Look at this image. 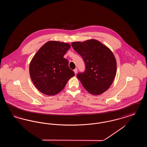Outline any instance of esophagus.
I'll return each mask as SVG.
<instances>
[{"label": "esophagus", "instance_id": "1", "mask_svg": "<svg viewBox=\"0 0 147 147\" xmlns=\"http://www.w3.org/2000/svg\"><path fill=\"white\" fill-rule=\"evenodd\" d=\"M74 72L75 74H77V72H78V69H77V68H76V69L74 70Z\"/></svg>", "mask_w": 147, "mask_h": 147}]
</instances>
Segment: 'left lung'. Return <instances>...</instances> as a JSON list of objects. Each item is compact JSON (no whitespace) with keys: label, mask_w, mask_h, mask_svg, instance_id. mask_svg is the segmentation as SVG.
<instances>
[{"label":"left lung","mask_w":147,"mask_h":147,"mask_svg":"<svg viewBox=\"0 0 147 147\" xmlns=\"http://www.w3.org/2000/svg\"><path fill=\"white\" fill-rule=\"evenodd\" d=\"M71 46L84 59L85 70L77 78L90 94L100 95L110 88L117 70L116 60L112 51L96 40L73 42Z\"/></svg>","instance_id":"8db88e82"}]
</instances>
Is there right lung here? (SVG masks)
<instances>
[{
    "instance_id": "right-lung-1",
    "label": "right lung",
    "mask_w": 147,
    "mask_h": 147,
    "mask_svg": "<svg viewBox=\"0 0 147 147\" xmlns=\"http://www.w3.org/2000/svg\"><path fill=\"white\" fill-rule=\"evenodd\" d=\"M70 44L49 41L38 49L31 61L29 72L36 88L47 95H55L62 91L74 72L68 61L63 58Z\"/></svg>"
}]
</instances>
